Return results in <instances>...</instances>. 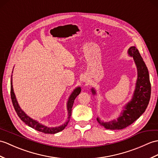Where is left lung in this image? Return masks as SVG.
I'll return each mask as SVG.
<instances>
[{
  "instance_id": "8db88e82",
  "label": "left lung",
  "mask_w": 158,
  "mask_h": 158,
  "mask_svg": "<svg viewBox=\"0 0 158 158\" xmlns=\"http://www.w3.org/2000/svg\"><path fill=\"white\" fill-rule=\"evenodd\" d=\"M129 54L133 58L137 68L138 78L136 89L133 99L126 105L118 119L108 123H104L97 118L98 123L107 129L120 130L131 125L143 114L150 100L151 83L148 68L136 47H131L129 49ZM91 91L93 94H96V91L94 89H91Z\"/></svg>"
}]
</instances>
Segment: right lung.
Returning a JSON list of instances; mask_svg holds the SVG:
<instances>
[{
	"label": "right lung",
	"mask_w": 158,
	"mask_h": 158,
	"mask_svg": "<svg viewBox=\"0 0 158 158\" xmlns=\"http://www.w3.org/2000/svg\"><path fill=\"white\" fill-rule=\"evenodd\" d=\"M12 84H13V83H12V75H11V79H10V97H11V100H12L13 107H14L15 110L18 116L19 117L21 120L23 121V122H24L25 124H27L29 127L33 128V129H35L36 131H38L40 132H42V133H46V134L57 133H58V132H60V131L63 130L64 128L67 127V125L69 122V120H70L71 116L72 107H73V103H74V100H75L76 97L81 92L80 87L76 88V89L73 91V92L71 94V96H70V98H69V100H68V102H67V110H68V113H69L68 120L64 124H62V125H61L60 127H55V128H50V127H46L44 125H42V124H40L36 120H33L32 118H29L28 116L25 114V113L20 108L19 104H18V103H17V101L16 98H15V95L14 91H13V88Z\"/></svg>",
	"instance_id": "1"
}]
</instances>
